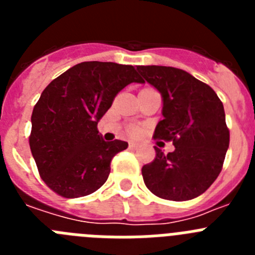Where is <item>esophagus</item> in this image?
<instances>
[{
    "instance_id": "34e87169",
    "label": "esophagus",
    "mask_w": 255,
    "mask_h": 255,
    "mask_svg": "<svg viewBox=\"0 0 255 255\" xmlns=\"http://www.w3.org/2000/svg\"><path fill=\"white\" fill-rule=\"evenodd\" d=\"M138 145H139V144L135 143V141H131V143L129 144V147L131 148V149H136V148H138Z\"/></svg>"
}]
</instances>
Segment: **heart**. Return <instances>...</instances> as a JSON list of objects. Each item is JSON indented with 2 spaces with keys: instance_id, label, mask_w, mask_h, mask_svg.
<instances>
[{
  "instance_id": "1",
  "label": "heart",
  "mask_w": 255,
  "mask_h": 255,
  "mask_svg": "<svg viewBox=\"0 0 255 255\" xmlns=\"http://www.w3.org/2000/svg\"><path fill=\"white\" fill-rule=\"evenodd\" d=\"M130 134H135V132H136V128H130Z\"/></svg>"
}]
</instances>
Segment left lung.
Wrapping results in <instances>:
<instances>
[{"label": "left lung", "mask_w": 255, "mask_h": 255, "mask_svg": "<svg viewBox=\"0 0 255 255\" xmlns=\"http://www.w3.org/2000/svg\"><path fill=\"white\" fill-rule=\"evenodd\" d=\"M136 69L141 83L162 96L163 120L155 126L154 138L175 145L168 154L154 147L155 158L141 168L144 184L162 199H194L222 170L230 143L224 105L209 85L184 70L155 65Z\"/></svg>", "instance_id": "8db88e82"}]
</instances>
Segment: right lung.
<instances>
[{
	"label": "right lung",
	"mask_w": 255,
	"mask_h": 255,
	"mask_svg": "<svg viewBox=\"0 0 255 255\" xmlns=\"http://www.w3.org/2000/svg\"><path fill=\"white\" fill-rule=\"evenodd\" d=\"M131 83H141L131 65L88 61L42 92L31 114L29 145L40 177L58 195L85 197L108 179L112 158L128 143L105 141L97 125Z\"/></svg>",
	"instance_id": "right-lung-1"
}]
</instances>
